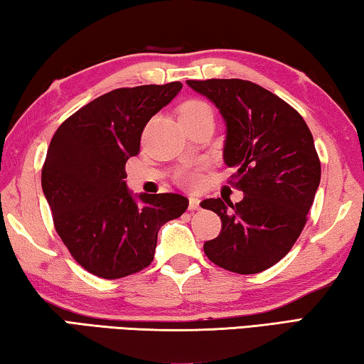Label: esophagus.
Listing matches in <instances>:
<instances>
[{
  "mask_svg": "<svg viewBox=\"0 0 364 364\" xmlns=\"http://www.w3.org/2000/svg\"><path fill=\"white\" fill-rule=\"evenodd\" d=\"M199 207H200V200L197 199V197L191 196L189 197V210H197Z\"/></svg>",
  "mask_w": 364,
  "mask_h": 364,
  "instance_id": "obj_1",
  "label": "esophagus"
}]
</instances>
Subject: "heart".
<instances>
[{
	"label": "heart",
	"mask_w": 364,
	"mask_h": 364,
	"mask_svg": "<svg viewBox=\"0 0 364 364\" xmlns=\"http://www.w3.org/2000/svg\"><path fill=\"white\" fill-rule=\"evenodd\" d=\"M202 115H212L210 106L204 101L191 100L184 102L180 107V120L197 119V117ZM181 181L186 184V186H194V184L199 181V175H197L196 170H186L181 173Z\"/></svg>",
	"instance_id": "heart-1"
}]
</instances>
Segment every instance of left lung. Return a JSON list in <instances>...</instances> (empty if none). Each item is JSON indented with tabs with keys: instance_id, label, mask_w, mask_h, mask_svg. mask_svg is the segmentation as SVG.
<instances>
[{
	"instance_id": "left-lung-1",
	"label": "left lung",
	"mask_w": 364,
	"mask_h": 364,
	"mask_svg": "<svg viewBox=\"0 0 364 364\" xmlns=\"http://www.w3.org/2000/svg\"><path fill=\"white\" fill-rule=\"evenodd\" d=\"M226 123L223 159L236 168L241 202L205 199L221 231L204 244L218 267L239 274L268 269L284 257L306 223L321 180L310 128L297 110L247 80H188Z\"/></svg>"
}]
</instances>
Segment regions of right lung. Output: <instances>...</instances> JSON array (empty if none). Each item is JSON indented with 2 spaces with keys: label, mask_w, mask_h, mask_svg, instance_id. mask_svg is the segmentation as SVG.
Listing matches in <instances>:
<instances>
[{
  "label": "right lung",
  "mask_w": 364,
  "mask_h": 364,
  "mask_svg": "<svg viewBox=\"0 0 364 364\" xmlns=\"http://www.w3.org/2000/svg\"><path fill=\"white\" fill-rule=\"evenodd\" d=\"M181 88L171 82L110 91L69 117L49 143L41 188L54 228L72 257L100 278L149 267L159 230L189 205L180 194H133L125 181L146 123Z\"/></svg>",
  "instance_id": "1"
}]
</instances>
